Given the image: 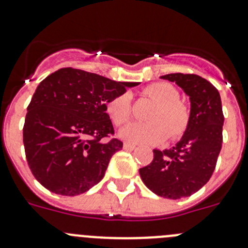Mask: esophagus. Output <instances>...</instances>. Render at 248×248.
I'll list each match as a JSON object with an SVG mask.
<instances>
[{
  "label": "esophagus",
  "instance_id": "obj_1",
  "mask_svg": "<svg viewBox=\"0 0 248 248\" xmlns=\"http://www.w3.org/2000/svg\"><path fill=\"white\" fill-rule=\"evenodd\" d=\"M123 148H124V150L126 151H131V150H134L137 146L134 145V144H130V143H124V145H123Z\"/></svg>",
  "mask_w": 248,
  "mask_h": 248
}]
</instances>
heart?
I'll return each instance as SVG.
<instances>
[{
    "label": "heart",
    "mask_w": 248,
    "mask_h": 248,
    "mask_svg": "<svg viewBox=\"0 0 248 248\" xmlns=\"http://www.w3.org/2000/svg\"><path fill=\"white\" fill-rule=\"evenodd\" d=\"M144 94L157 104L151 123H131L119 131V137L134 144H159L168 137L180 138L189 128L191 111L179 100L177 89L170 83L156 82L145 87ZM105 109L114 125H124L131 118V94L124 92L111 98Z\"/></svg>",
    "instance_id": "b5f03b06"
}]
</instances>
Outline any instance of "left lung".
<instances>
[{
    "mask_svg": "<svg viewBox=\"0 0 248 248\" xmlns=\"http://www.w3.org/2000/svg\"><path fill=\"white\" fill-rule=\"evenodd\" d=\"M160 78L176 83L190 98L191 119L180 141L153 150L154 159L139 174L154 194L177 200L199 191L214 172L222 146V105L217 89L202 77L171 73Z\"/></svg>",
    "mask_w": 248,
    "mask_h": 248,
    "instance_id": "8db88e82",
    "label": "left lung"
}]
</instances>
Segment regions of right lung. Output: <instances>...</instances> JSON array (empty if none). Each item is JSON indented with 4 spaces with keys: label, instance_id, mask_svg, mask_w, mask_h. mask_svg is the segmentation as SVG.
Masks as SVG:
<instances>
[{
    "label": "right lung",
    "instance_id": "obj_1",
    "mask_svg": "<svg viewBox=\"0 0 248 248\" xmlns=\"http://www.w3.org/2000/svg\"><path fill=\"white\" fill-rule=\"evenodd\" d=\"M135 85L74 68H61L39 83L27 108L23 145L41 185L76 196L102 180L110 157L123 149L118 139L103 141L114 134L105 107Z\"/></svg>",
    "mask_w": 248,
    "mask_h": 248
}]
</instances>
